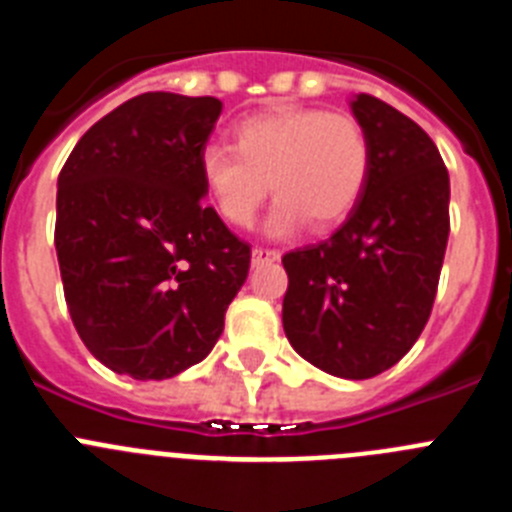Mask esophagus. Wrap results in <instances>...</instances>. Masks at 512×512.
Instances as JSON below:
<instances>
[{
	"label": "esophagus",
	"mask_w": 512,
	"mask_h": 512,
	"mask_svg": "<svg viewBox=\"0 0 512 512\" xmlns=\"http://www.w3.org/2000/svg\"><path fill=\"white\" fill-rule=\"evenodd\" d=\"M279 256H282V253H279L277 248H253L251 261H253V266L274 264V261H279Z\"/></svg>",
	"instance_id": "34e87169"
}]
</instances>
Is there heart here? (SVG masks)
<instances>
[{"label": "heart", "instance_id": "1", "mask_svg": "<svg viewBox=\"0 0 512 512\" xmlns=\"http://www.w3.org/2000/svg\"><path fill=\"white\" fill-rule=\"evenodd\" d=\"M197 169L212 210L233 228L256 220L271 184L279 200L269 233H292L307 220L325 230L359 202L372 169V143L348 112L279 107L238 122L233 148H202Z\"/></svg>", "mask_w": 512, "mask_h": 512}]
</instances>
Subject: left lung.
Here are the masks:
<instances>
[{
  "label": "left lung",
  "instance_id": "8db88e82",
  "mask_svg": "<svg viewBox=\"0 0 512 512\" xmlns=\"http://www.w3.org/2000/svg\"><path fill=\"white\" fill-rule=\"evenodd\" d=\"M372 143L359 202L328 241L282 256V323L297 354L369 379L408 354L431 318L449 241V171L418 122L372 94L351 102Z\"/></svg>",
  "mask_w": 512,
  "mask_h": 512
}]
</instances>
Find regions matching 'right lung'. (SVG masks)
<instances>
[{"label": "right lung", "mask_w": 512, "mask_h": 512, "mask_svg": "<svg viewBox=\"0 0 512 512\" xmlns=\"http://www.w3.org/2000/svg\"><path fill=\"white\" fill-rule=\"evenodd\" d=\"M223 102L146 92L94 122L58 174L56 253L71 320L112 372L200 364L251 266L202 202L200 153Z\"/></svg>", "instance_id": "add662e5"}]
</instances>
